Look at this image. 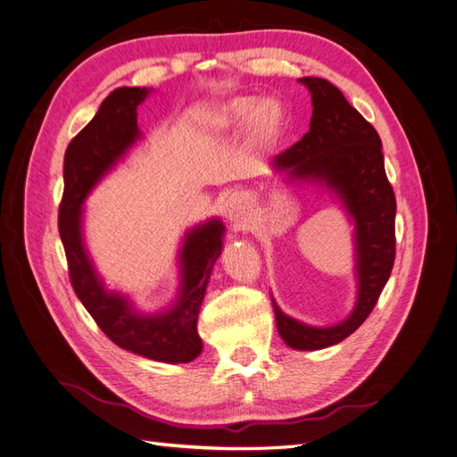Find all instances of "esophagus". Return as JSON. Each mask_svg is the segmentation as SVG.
Returning a JSON list of instances; mask_svg holds the SVG:
<instances>
[{"instance_id":"1","label":"esophagus","mask_w":457,"mask_h":457,"mask_svg":"<svg viewBox=\"0 0 457 457\" xmlns=\"http://www.w3.org/2000/svg\"><path fill=\"white\" fill-rule=\"evenodd\" d=\"M224 214L233 224H245L251 216V204L249 198L243 193H236L228 196L226 204H224Z\"/></svg>"}]
</instances>
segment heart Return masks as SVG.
Wrapping results in <instances>:
<instances>
[{
    "label": "heart",
    "instance_id": "obj_1",
    "mask_svg": "<svg viewBox=\"0 0 457 457\" xmlns=\"http://www.w3.org/2000/svg\"><path fill=\"white\" fill-rule=\"evenodd\" d=\"M251 122L253 134L261 142H277L286 129V111L278 101H257L254 97H236L218 104L204 116L212 130H233Z\"/></svg>",
    "mask_w": 457,
    "mask_h": 457
}]
</instances>
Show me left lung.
Returning <instances> with one entry per match:
<instances>
[{
    "mask_svg": "<svg viewBox=\"0 0 457 457\" xmlns=\"http://www.w3.org/2000/svg\"><path fill=\"white\" fill-rule=\"evenodd\" d=\"M312 93L307 132L272 159L290 180L327 187L354 221L358 298L353 313L333 327H312L280 312L274 317L282 341L295 350H320L345 341L372 313L395 261V193L391 188L376 129L331 81L302 78Z\"/></svg>",
    "mask_w": 457,
    "mask_h": 457,
    "instance_id": "1",
    "label": "left lung"
}]
</instances>
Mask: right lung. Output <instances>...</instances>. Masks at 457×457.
I'll use <instances>...</instances> for the list:
<instances>
[{
	"label": "right lung",
	"mask_w": 457,
	"mask_h": 457,
	"mask_svg": "<svg viewBox=\"0 0 457 457\" xmlns=\"http://www.w3.org/2000/svg\"><path fill=\"white\" fill-rule=\"evenodd\" d=\"M150 95L145 87H119L101 103L97 114L70 142L63 155V196L58 229L66 251L70 280L83 307L111 341L124 350L167 364H187L203 353L196 331L198 312L216 259L224 245V224L218 218L190 229L179 251V298L165 312L140 313L129 298L107 292L85 249L81 218L85 198L116 162L140 140L137 104Z\"/></svg>",
	"instance_id": "1"
}]
</instances>
